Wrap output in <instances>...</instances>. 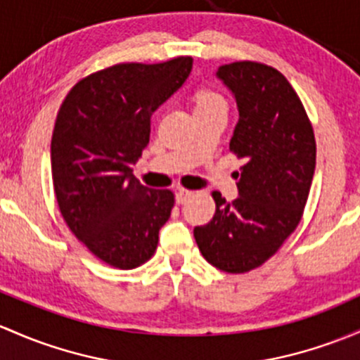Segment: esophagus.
Here are the masks:
<instances>
[{"mask_svg":"<svg viewBox=\"0 0 360 360\" xmlns=\"http://www.w3.org/2000/svg\"><path fill=\"white\" fill-rule=\"evenodd\" d=\"M191 196H193V191L184 190V188H179V190L176 191V202L177 203H184V202H188Z\"/></svg>","mask_w":360,"mask_h":360,"instance_id":"esophagus-1","label":"esophagus"}]
</instances>
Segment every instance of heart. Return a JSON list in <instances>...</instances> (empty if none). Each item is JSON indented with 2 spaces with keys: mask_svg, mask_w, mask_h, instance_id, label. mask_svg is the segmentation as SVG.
Returning <instances> with one entry per match:
<instances>
[{
  "mask_svg": "<svg viewBox=\"0 0 360 360\" xmlns=\"http://www.w3.org/2000/svg\"><path fill=\"white\" fill-rule=\"evenodd\" d=\"M207 105H226L224 98L219 93L210 89H202L196 94V107H207Z\"/></svg>",
  "mask_w": 360,
  "mask_h": 360,
  "instance_id": "obj_1",
  "label": "heart"
}]
</instances>
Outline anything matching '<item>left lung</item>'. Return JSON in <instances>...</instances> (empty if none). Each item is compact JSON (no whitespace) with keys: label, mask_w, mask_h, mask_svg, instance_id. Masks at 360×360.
I'll use <instances>...</instances> for the list:
<instances>
[{"label":"left lung","mask_w":360,"mask_h":360,"mask_svg":"<svg viewBox=\"0 0 360 360\" xmlns=\"http://www.w3.org/2000/svg\"><path fill=\"white\" fill-rule=\"evenodd\" d=\"M217 75L236 98L240 119L229 150L245 165L236 174L240 196L226 202L212 193L214 217L193 233L207 262L243 274L269 260L300 224L316 138L297 91L274 67L243 60L221 65Z\"/></svg>","instance_id":"obj_1"}]
</instances>
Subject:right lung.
Returning <instances> with one entry per match:
<instances>
[{
    "label": "right lung",
    "instance_id": "add662e5",
    "mask_svg": "<svg viewBox=\"0 0 360 360\" xmlns=\"http://www.w3.org/2000/svg\"><path fill=\"white\" fill-rule=\"evenodd\" d=\"M191 56L126 62L82 77L60 107L51 138L56 202L75 238L115 269L153 257L174 207L170 190H151L131 165L150 141L153 112L183 86Z\"/></svg>",
    "mask_w": 360,
    "mask_h": 360
}]
</instances>
